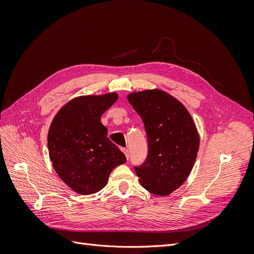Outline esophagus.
<instances>
[{"label": "esophagus", "instance_id": "obj_1", "mask_svg": "<svg viewBox=\"0 0 254 254\" xmlns=\"http://www.w3.org/2000/svg\"><path fill=\"white\" fill-rule=\"evenodd\" d=\"M122 151L125 153V156H126L127 160H128V159H129V152H128V149H126V148H122Z\"/></svg>", "mask_w": 254, "mask_h": 254}]
</instances>
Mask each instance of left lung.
I'll use <instances>...</instances> for the list:
<instances>
[{"mask_svg":"<svg viewBox=\"0 0 254 254\" xmlns=\"http://www.w3.org/2000/svg\"><path fill=\"white\" fill-rule=\"evenodd\" d=\"M128 102L143 120L148 140L145 162L134 167L141 186L166 196L179 189L190 174L199 150V133L184 105L160 89L137 91Z\"/></svg>","mask_w":254,"mask_h":254,"instance_id":"left-lung-1","label":"left lung"}]
</instances>
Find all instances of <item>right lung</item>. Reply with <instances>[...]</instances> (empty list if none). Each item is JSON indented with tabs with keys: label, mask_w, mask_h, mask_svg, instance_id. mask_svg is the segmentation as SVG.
<instances>
[{
	"label": "right lung",
	"mask_w": 254,
	"mask_h": 254,
	"mask_svg": "<svg viewBox=\"0 0 254 254\" xmlns=\"http://www.w3.org/2000/svg\"><path fill=\"white\" fill-rule=\"evenodd\" d=\"M118 97L115 92L75 97L61 107L51 123L48 147L54 170L80 195L104 189L113 168L126 162L101 122Z\"/></svg>",
	"instance_id": "obj_1"
}]
</instances>
